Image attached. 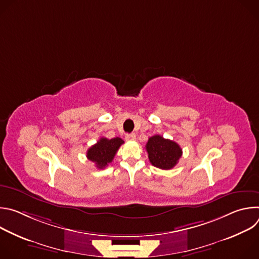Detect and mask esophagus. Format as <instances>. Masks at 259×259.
<instances>
[{"mask_svg": "<svg viewBox=\"0 0 259 259\" xmlns=\"http://www.w3.org/2000/svg\"><path fill=\"white\" fill-rule=\"evenodd\" d=\"M125 138H126V140H128V141H133V140H135L136 135H135L134 133H130V134H127Z\"/></svg>", "mask_w": 259, "mask_h": 259, "instance_id": "esophagus-1", "label": "esophagus"}]
</instances>
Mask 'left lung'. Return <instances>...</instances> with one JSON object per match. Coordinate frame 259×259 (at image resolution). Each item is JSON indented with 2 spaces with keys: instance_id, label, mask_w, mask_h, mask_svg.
Masks as SVG:
<instances>
[{
  "instance_id": "1",
  "label": "left lung",
  "mask_w": 259,
  "mask_h": 259,
  "mask_svg": "<svg viewBox=\"0 0 259 259\" xmlns=\"http://www.w3.org/2000/svg\"><path fill=\"white\" fill-rule=\"evenodd\" d=\"M145 150L149 154L151 164L163 170L172 169L182 156V150L178 143L161 135L150 137Z\"/></svg>"
}]
</instances>
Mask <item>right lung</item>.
I'll use <instances>...</instances> for the list:
<instances>
[{
  "instance_id": "1",
  "label": "right lung",
  "mask_w": 259,
  "mask_h": 259,
  "mask_svg": "<svg viewBox=\"0 0 259 259\" xmlns=\"http://www.w3.org/2000/svg\"><path fill=\"white\" fill-rule=\"evenodd\" d=\"M123 143L124 141L120 137L112 139L101 137L87 151V159L95 163L98 169H103L109 163H112L119 147Z\"/></svg>"
}]
</instances>
